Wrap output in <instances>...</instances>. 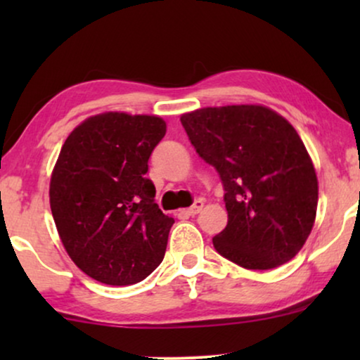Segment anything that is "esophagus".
Segmentation results:
<instances>
[{"label": "esophagus", "instance_id": "34e87169", "mask_svg": "<svg viewBox=\"0 0 360 360\" xmlns=\"http://www.w3.org/2000/svg\"><path fill=\"white\" fill-rule=\"evenodd\" d=\"M203 206H205V203H203V200H196L193 205L190 206L188 210H185V214H188V216H195V214H198L201 210H203Z\"/></svg>", "mask_w": 360, "mask_h": 360}]
</instances>
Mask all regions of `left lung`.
Here are the masks:
<instances>
[{
    "label": "left lung",
    "mask_w": 360,
    "mask_h": 360,
    "mask_svg": "<svg viewBox=\"0 0 360 360\" xmlns=\"http://www.w3.org/2000/svg\"><path fill=\"white\" fill-rule=\"evenodd\" d=\"M180 121L224 188L228 224L213 238L214 249L250 270L292 260L318 206L316 172L295 127L257 105L203 108Z\"/></svg>",
    "instance_id": "8db88e82"
}]
</instances>
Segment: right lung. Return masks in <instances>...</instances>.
Wrapping results in <instances>:
<instances>
[{
  "label": "right lung",
  "instance_id": "add662e5",
  "mask_svg": "<svg viewBox=\"0 0 360 360\" xmlns=\"http://www.w3.org/2000/svg\"><path fill=\"white\" fill-rule=\"evenodd\" d=\"M162 117L105 112L88 117L62 146L51 179V210L62 244L88 277L132 285L159 267L174 218L146 179L165 136Z\"/></svg>",
  "mask_w": 360,
  "mask_h": 360
}]
</instances>
